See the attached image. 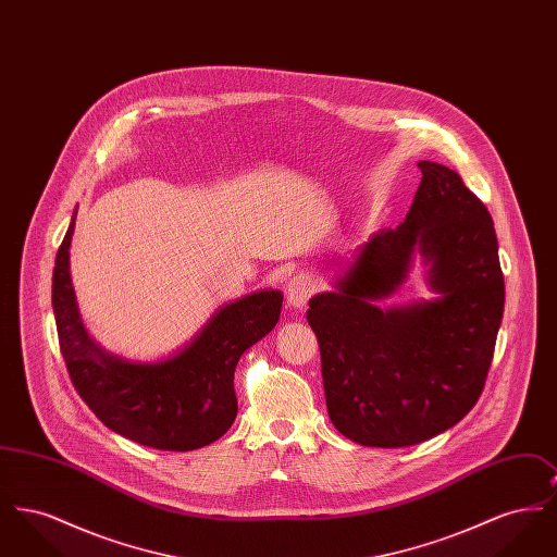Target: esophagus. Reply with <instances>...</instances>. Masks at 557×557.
I'll return each instance as SVG.
<instances>
[{"label":"esophagus","mask_w":557,"mask_h":557,"mask_svg":"<svg viewBox=\"0 0 557 557\" xmlns=\"http://www.w3.org/2000/svg\"><path fill=\"white\" fill-rule=\"evenodd\" d=\"M313 292H315L313 277L309 273H298L288 282L286 300H288V305L294 307V309H305V305L313 296Z\"/></svg>","instance_id":"1"}]
</instances>
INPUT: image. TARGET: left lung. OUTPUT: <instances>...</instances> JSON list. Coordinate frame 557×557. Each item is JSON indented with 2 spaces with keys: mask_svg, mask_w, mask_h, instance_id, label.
<instances>
[{
  "mask_svg": "<svg viewBox=\"0 0 557 557\" xmlns=\"http://www.w3.org/2000/svg\"><path fill=\"white\" fill-rule=\"evenodd\" d=\"M405 221L361 244L336 290L309 300L332 424L363 447H409L449 430L482 395L504 318L491 212L461 175L422 160ZM420 251L436 301L374 302L404 283Z\"/></svg>",
  "mask_w": 557,
  "mask_h": 557,
  "instance_id": "left-lung-1",
  "label": "left lung"
}]
</instances>
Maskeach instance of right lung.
<instances>
[{"label":"right lung","mask_w":557,"mask_h":557,"mask_svg":"<svg viewBox=\"0 0 557 557\" xmlns=\"http://www.w3.org/2000/svg\"><path fill=\"white\" fill-rule=\"evenodd\" d=\"M75 216L58 248L52 280L58 343L73 386L102 424L133 443L160 450L211 445L238 416L234 371L242 352L275 327L282 292H255L225 305L166 361L141 366L116 359L81 323L69 273Z\"/></svg>","instance_id":"add662e5"}]
</instances>
